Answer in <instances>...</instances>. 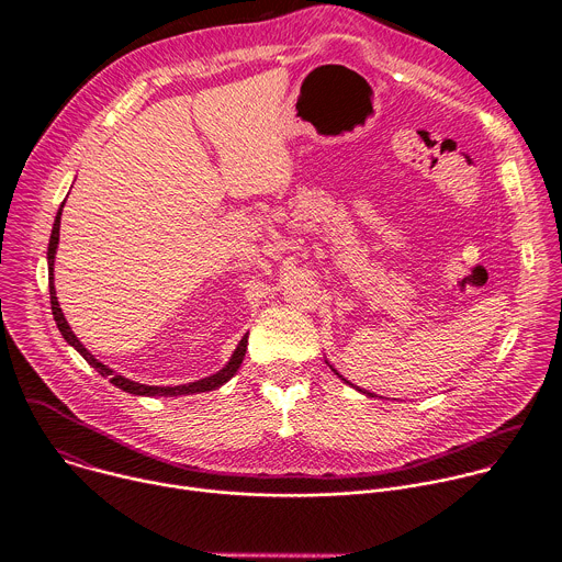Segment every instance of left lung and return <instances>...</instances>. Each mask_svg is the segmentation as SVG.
Instances as JSON below:
<instances>
[{
    "label": "left lung",
    "mask_w": 562,
    "mask_h": 562,
    "mask_svg": "<svg viewBox=\"0 0 562 562\" xmlns=\"http://www.w3.org/2000/svg\"><path fill=\"white\" fill-rule=\"evenodd\" d=\"M325 362H327V364H329V360H325ZM329 367H331V364H329ZM331 371H334V373H336V375H338V378H340V380H345V382H347V384H349V386H353V384H351V382H349V380H347V378H342V375H340V373H338V371H336V369H334V367H331ZM353 389H356V391H360V393H364V395H371V397H375V393H371V391H364V389H360V386H353Z\"/></svg>",
    "instance_id": "obj_1"
}]
</instances>
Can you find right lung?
Masks as SVG:
<instances>
[{
  "label": "right lung",
  "mask_w": 562,
  "mask_h": 562,
  "mask_svg": "<svg viewBox=\"0 0 562 562\" xmlns=\"http://www.w3.org/2000/svg\"><path fill=\"white\" fill-rule=\"evenodd\" d=\"M61 209H64V202L55 215V224H53V231H50V243H48V254H46V260H48V289H50V308H53V317L57 323V329L61 334V338L82 356L100 375L109 378L117 389L126 391V393H133V395H148V397H155V395H165V397H178V395H191V393H202V391H213L217 386H222L224 382H228L235 371L239 369V364H243L245 360V353H247V342H249V334L237 342L235 351L231 353L228 362L215 371L213 375H206L202 380H195V382H189V384H178V386H157V384H142V382H135V380H128L120 373H115L109 364L100 362L82 342L77 340V336L70 331L66 317L61 313V306L57 302V293H55V276H53V267H55V254H57V245H59V220H61Z\"/></svg>",
  "instance_id": "obj_1"
}]
</instances>
